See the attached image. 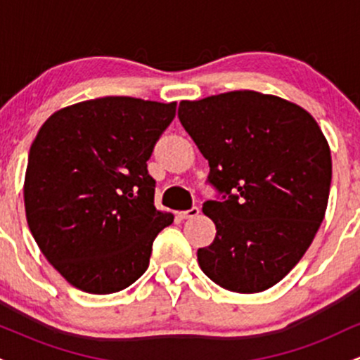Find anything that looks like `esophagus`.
I'll return each instance as SVG.
<instances>
[{
    "label": "esophagus",
    "instance_id": "esophagus-1",
    "mask_svg": "<svg viewBox=\"0 0 360 360\" xmlns=\"http://www.w3.org/2000/svg\"><path fill=\"white\" fill-rule=\"evenodd\" d=\"M198 214H200V208H198V206H193L191 210H186V212L177 213V217H179L181 220H189V218H196Z\"/></svg>",
    "mask_w": 360,
    "mask_h": 360
}]
</instances>
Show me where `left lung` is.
Masks as SVG:
<instances>
[{"label":"left lung","mask_w":360,"mask_h":360,"mask_svg":"<svg viewBox=\"0 0 360 360\" xmlns=\"http://www.w3.org/2000/svg\"><path fill=\"white\" fill-rule=\"evenodd\" d=\"M177 117L208 160L210 183L229 196L203 205L217 235L198 249L201 271L229 291H266L300 262L325 218L323 131L300 105L257 91L181 101Z\"/></svg>","instance_id":"left-lung-1"}]
</instances>
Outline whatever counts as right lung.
Segmentation results:
<instances>
[{"mask_svg": "<svg viewBox=\"0 0 360 360\" xmlns=\"http://www.w3.org/2000/svg\"><path fill=\"white\" fill-rule=\"evenodd\" d=\"M176 103L105 96L57 110L30 147L25 213L53 269L91 295H110L147 271L172 213L154 206L147 160Z\"/></svg>", "mask_w": 360, "mask_h": 360, "instance_id": "right-lung-1", "label": "right lung"}]
</instances>
